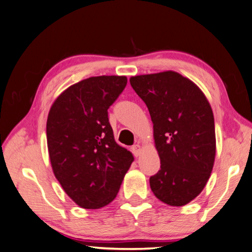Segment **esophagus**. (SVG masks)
Here are the masks:
<instances>
[{
	"label": "esophagus",
	"instance_id": "obj_1",
	"mask_svg": "<svg viewBox=\"0 0 252 252\" xmlns=\"http://www.w3.org/2000/svg\"><path fill=\"white\" fill-rule=\"evenodd\" d=\"M131 150H132V154H134L135 157H139L141 154V147L139 145H135L131 147Z\"/></svg>",
	"mask_w": 252,
	"mask_h": 252
}]
</instances>
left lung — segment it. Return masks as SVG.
<instances>
[{"label":"left lung","instance_id":"1","mask_svg":"<svg viewBox=\"0 0 252 252\" xmlns=\"http://www.w3.org/2000/svg\"><path fill=\"white\" fill-rule=\"evenodd\" d=\"M130 85L154 124L160 170L150 177L157 198L170 206L193 201L210 179L216 155L214 115L206 96L174 71L135 75Z\"/></svg>","mask_w":252,"mask_h":252}]
</instances>
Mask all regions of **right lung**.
Listing matches in <instances>:
<instances>
[{
	"instance_id": "obj_1",
	"label": "right lung",
	"mask_w": 252,
	"mask_h": 252,
	"mask_svg": "<svg viewBox=\"0 0 252 252\" xmlns=\"http://www.w3.org/2000/svg\"><path fill=\"white\" fill-rule=\"evenodd\" d=\"M127 84L125 75H99L71 85L47 118V146L56 179L77 205L106 206L134 161L114 139L107 110Z\"/></svg>"
}]
</instances>
